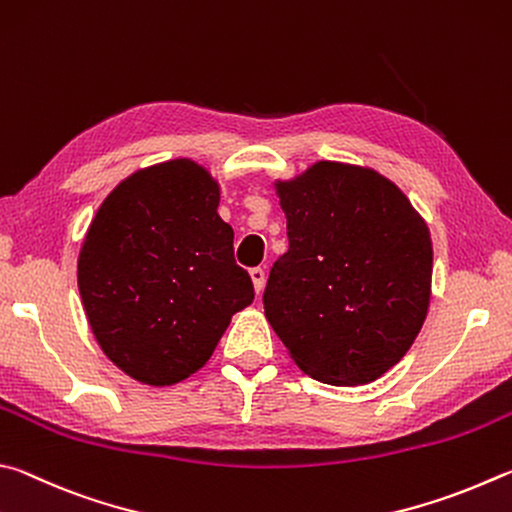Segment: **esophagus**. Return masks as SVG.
I'll return each mask as SVG.
<instances>
[{
    "label": "esophagus",
    "instance_id": "esophagus-1",
    "mask_svg": "<svg viewBox=\"0 0 512 512\" xmlns=\"http://www.w3.org/2000/svg\"><path fill=\"white\" fill-rule=\"evenodd\" d=\"M249 274H251V281H254L256 294H261L263 288H265V270H263V267H251Z\"/></svg>",
    "mask_w": 512,
    "mask_h": 512
}]
</instances>
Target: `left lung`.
Wrapping results in <instances>:
<instances>
[{"label": "left lung", "instance_id": "1", "mask_svg": "<svg viewBox=\"0 0 512 512\" xmlns=\"http://www.w3.org/2000/svg\"><path fill=\"white\" fill-rule=\"evenodd\" d=\"M279 195L290 247L265 285L267 321L310 378L378 380L427 315V224L389 179L337 161L279 184Z\"/></svg>", "mask_w": 512, "mask_h": 512}]
</instances>
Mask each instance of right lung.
<instances>
[{
	"label": "right lung",
	"instance_id": "1",
	"mask_svg": "<svg viewBox=\"0 0 512 512\" xmlns=\"http://www.w3.org/2000/svg\"><path fill=\"white\" fill-rule=\"evenodd\" d=\"M218 184L193 161L139 170L101 204L78 258V290L103 353L166 387L209 360L254 283L233 258Z\"/></svg>",
	"mask_w": 512,
	"mask_h": 512
}]
</instances>
